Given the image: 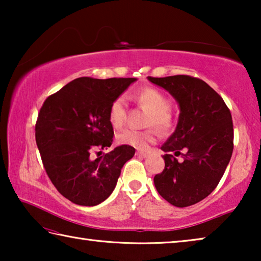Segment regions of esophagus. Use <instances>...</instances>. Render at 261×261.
Listing matches in <instances>:
<instances>
[{
    "label": "esophagus",
    "mask_w": 261,
    "mask_h": 261,
    "mask_svg": "<svg viewBox=\"0 0 261 261\" xmlns=\"http://www.w3.org/2000/svg\"><path fill=\"white\" fill-rule=\"evenodd\" d=\"M136 155L141 156V158H146L148 155V152H146V151H137Z\"/></svg>",
    "instance_id": "obj_1"
}]
</instances>
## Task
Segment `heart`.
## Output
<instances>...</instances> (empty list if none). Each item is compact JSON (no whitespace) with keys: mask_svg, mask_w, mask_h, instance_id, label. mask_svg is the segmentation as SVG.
<instances>
[{"mask_svg":"<svg viewBox=\"0 0 261 261\" xmlns=\"http://www.w3.org/2000/svg\"><path fill=\"white\" fill-rule=\"evenodd\" d=\"M135 100L148 110L146 120L147 126L156 127L159 132L166 135L174 129L176 118L170 109V100L162 91L155 87L141 88L134 95ZM126 120V103L123 96H117L112 101L108 109V121L114 129H120ZM158 138L155 129L137 131L132 129L123 130L116 136L118 144L127 145L135 148L144 149L154 144Z\"/></svg>","mask_w":261,"mask_h":261,"instance_id":"heart-1","label":"heart"}]
</instances>
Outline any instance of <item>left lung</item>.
<instances>
[{"label":"left lung","instance_id":"1","mask_svg":"<svg viewBox=\"0 0 261 261\" xmlns=\"http://www.w3.org/2000/svg\"><path fill=\"white\" fill-rule=\"evenodd\" d=\"M177 100L176 130L161 146L165 169L154 176L160 196L176 207L197 204L218 187L233 149L231 113L208 84L188 74L148 77ZM183 161L178 162L177 156Z\"/></svg>","mask_w":261,"mask_h":261}]
</instances>
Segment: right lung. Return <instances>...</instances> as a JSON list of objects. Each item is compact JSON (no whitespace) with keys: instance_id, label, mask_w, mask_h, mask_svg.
Returning a JSON list of instances; mask_svg holds the SVG:
<instances>
[{"instance_id":"add662e5","label":"right lung","mask_w":261,"mask_h":261,"mask_svg":"<svg viewBox=\"0 0 261 261\" xmlns=\"http://www.w3.org/2000/svg\"><path fill=\"white\" fill-rule=\"evenodd\" d=\"M136 78L81 77L45 100L35 123V141L48 177L62 196L73 204L95 206L116 187L124 163L136 149L113 144L108 109ZM99 149L98 158L92 151Z\"/></svg>"}]
</instances>
